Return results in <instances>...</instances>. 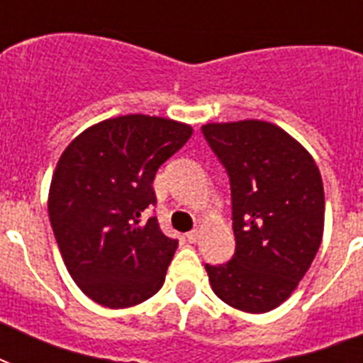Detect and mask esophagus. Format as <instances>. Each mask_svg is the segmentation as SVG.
<instances>
[{"label":"esophagus","instance_id":"1","mask_svg":"<svg viewBox=\"0 0 363 363\" xmlns=\"http://www.w3.org/2000/svg\"><path fill=\"white\" fill-rule=\"evenodd\" d=\"M199 233H201V232H199V228H196V230H192V232L186 233V239L190 242H196L199 239Z\"/></svg>","mask_w":363,"mask_h":363}]
</instances>
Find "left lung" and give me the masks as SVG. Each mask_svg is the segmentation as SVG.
Instances as JSON below:
<instances>
[{"instance_id":"8db88e82","label":"left lung","mask_w":363,"mask_h":363,"mask_svg":"<svg viewBox=\"0 0 363 363\" xmlns=\"http://www.w3.org/2000/svg\"><path fill=\"white\" fill-rule=\"evenodd\" d=\"M205 139L230 175L235 254L205 265L233 309L267 313L309 271L324 233V184L307 148L264 121L209 122Z\"/></svg>"}]
</instances>
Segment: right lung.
Instances as JSON below:
<instances>
[{
	"mask_svg": "<svg viewBox=\"0 0 363 363\" xmlns=\"http://www.w3.org/2000/svg\"><path fill=\"white\" fill-rule=\"evenodd\" d=\"M190 124L124 115L90 125L65 147L48 190V218L77 286L109 309L133 307L158 292L179 241L164 235L152 181L192 137Z\"/></svg>",
	"mask_w": 363,
	"mask_h": 363,
	"instance_id": "1",
	"label": "right lung"
}]
</instances>
